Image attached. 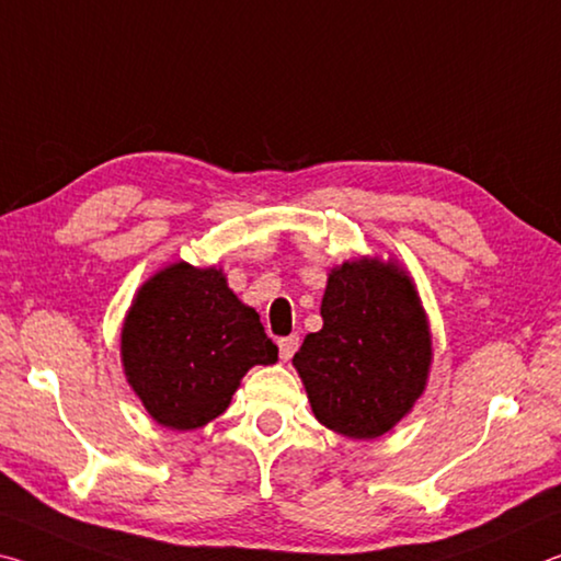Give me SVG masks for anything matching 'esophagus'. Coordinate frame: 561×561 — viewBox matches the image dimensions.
Masks as SVG:
<instances>
[{"label":"esophagus","instance_id":"34e87169","mask_svg":"<svg viewBox=\"0 0 561 561\" xmlns=\"http://www.w3.org/2000/svg\"><path fill=\"white\" fill-rule=\"evenodd\" d=\"M298 345H300V341H298V335H286V337H280V341H278L280 360H290V357H293V355H296V351H298Z\"/></svg>","mask_w":561,"mask_h":561}]
</instances>
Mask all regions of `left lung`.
Here are the masks:
<instances>
[{"instance_id": "1", "label": "left lung", "mask_w": 561, "mask_h": 561, "mask_svg": "<svg viewBox=\"0 0 561 561\" xmlns=\"http://www.w3.org/2000/svg\"><path fill=\"white\" fill-rule=\"evenodd\" d=\"M320 316L293 357L318 422L355 439L385 435L425 390L433 355L415 288L394 263H343Z\"/></svg>"}]
</instances>
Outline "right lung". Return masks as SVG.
<instances>
[{"mask_svg": "<svg viewBox=\"0 0 561 561\" xmlns=\"http://www.w3.org/2000/svg\"><path fill=\"white\" fill-rule=\"evenodd\" d=\"M122 360L159 425L194 430L228 408L248 367L278 360V347L220 271L173 263L128 310Z\"/></svg>", "mask_w": 561, "mask_h": 561, "instance_id": "1", "label": "right lung"}]
</instances>
